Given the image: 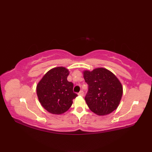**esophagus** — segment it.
I'll use <instances>...</instances> for the list:
<instances>
[{
	"instance_id": "esophagus-1",
	"label": "esophagus",
	"mask_w": 152,
	"mask_h": 152,
	"mask_svg": "<svg viewBox=\"0 0 152 152\" xmlns=\"http://www.w3.org/2000/svg\"><path fill=\"white\" fill-rule=\"evenodd\" d=\"M78 95H80V96H83V95H84V92H83V91H80L79 93H78Z\"/></svg>"
}]
</instances>
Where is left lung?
<instances>
[{
	"label": "left lung",
	"instance_id": "left-lung-1",
	"mask_svg": "<svg viewBox=\"0 0 152 152\" xmlns=\"http://www.w3.org/2000/svg\"><path fill=\"white\" fill-rule=\"evenodd\" d=\"M83 78L88 85L85 100L93 112L104 115L110 114L118 108L123 88L114 74L106 69L98 68L91 72L84 71Z\"/></svg>",
	"mask_w": 152,
	"mask_h": 152
}]
</instances>
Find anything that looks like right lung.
Here are the masks:
<instances>
[{
	"label": "right lung",
	"instance_id": "obj_1",
	"mask_svg": "<svg viewBox=\"0 0 152 152\" xmlns=\"http://www.w3.org/2000/svg\"><path fill=\"white\" fill-rule=\"evenodd\" d=\"M69 72L64 67H56L45 74L38 83L37 93L42 106L53 114L66 112L78 95L74 84L67 80Z\"/></svg>",
	"mask_w": 152,
	"mask_h": 152
}]
</instances>
